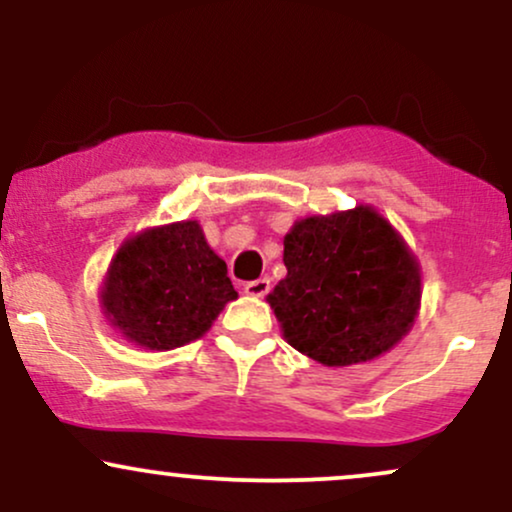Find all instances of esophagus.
<instances>
[{"mask_svg": "<svg viewBox=\"0 0 512 512\" xmlns=\"http://www.w3.org/2000/svg\"><path fill=\"white\" fill-rule=\"evenodd\" d=\"M243 291L248 293V296H252V298H262V296H267V291H269V279H267V276H264V279L248 281V284L243 286Z\"/></svg>", "mask_w": 512, "mask_h": 512, "instance_id": "esophagus-1", "label": "esophagus"}]
</instances>
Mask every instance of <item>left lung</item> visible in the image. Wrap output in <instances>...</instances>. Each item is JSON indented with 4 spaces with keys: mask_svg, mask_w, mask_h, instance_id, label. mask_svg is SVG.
<instances>
[{
    "mask_svg": "<svg viewBox=\"0 0 512 512\" xmlns=\"http://www.w3.org/2000/svg\"><path fill=\"white\" fill-rule=\"evenodd\" d=\"M284 264L267 301L286 342L322 366L385 354L419 313V262L373 207L296 221Z\"/></svg>",
    "mask_w": 512,
    "mask_h": 512,
    "instance_id": "1",
    "label": "left lung"
}]
</instances>
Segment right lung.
I'll return each mask as SVG.
<instances>
[{"mask_svg": "<svg viewBox=\"0 0 512 512\" xmlns=\"http://www.w3.org/2000/svg\"><path fill=\"white\" fill-rule=\"evenodd\" d=\"M238 298L226 262L197 221L146 228L127 238L105 274L101 308L129 342L170 351L202 337Z\"/></svg>", "mask_w": 512, "mask_h": 512, "instance_id": "right-lung-1", "label": "right lung"}]
</instances>
